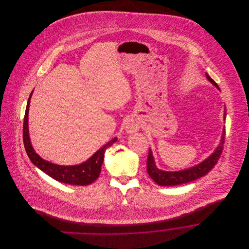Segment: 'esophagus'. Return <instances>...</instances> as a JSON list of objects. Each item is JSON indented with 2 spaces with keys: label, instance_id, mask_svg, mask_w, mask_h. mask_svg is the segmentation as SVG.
<instances>
[{
  "label": "esophagus",
  "instance_id": "1",
  "mask_svg": "<svg viewBox=\"0 0 249 249\" xmlns=\"http://www.w3.org/2000/svg\"><path fill=\"white\" fill-rule=\"evenodd\" d=\"M124 127H125V130L127 133H134L136 131L139 130V123L134 120V119H128L126 122H125V124H124Z\"/></svg>",
  "mask_w": 249,
  "mask_h": 249
}]
</instances>
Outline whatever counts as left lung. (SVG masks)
<instances>
[{
    "label": "left lung",
    "instance_id": "1",
    "mask_svg": "<svg viewBox=\"0 0 249 249\" xmlns=\"http://www.w3.org/2000/svg\"><path fill=\"white\" fill-rule=\"evenodd\" d=\"M207 79L214 85L218 90L217 84L214 82L213 78L206 73ZM225 111H224V120H225ZM224 139H225V128H223L222 131V136L220 139V142L218 146L215 148V150L213 153L205 159L203 162L199 163L198 165H196L195 167H192L187 170L179 171V172H166L158 169L155 165L154 158L152 155L151 150H148V156H147V161H146V171L148 176L153 179L155 183H157L160 186H178L181 184H185L191 181H194L196 179L202 178L206 176L213 167L217 163L220 154L223 149V143H224Z\"/></svg>",
    "mask_w": 249,
    "mask_h": 249
}]
</instances>
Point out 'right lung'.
Returning a JSON list of instances; mask_svg holds the SVG:
<instances>
[{
  "mask_svg": "<svg viewBox=\"0 0 249 249\" xmlns=\"http://www.w3.org/2000/svg\"><path fill=\"white\" fill-rule=\"evenodd\" d=\"M32 95H33V92L31 93L28 101L25 118H24V124H23L24 145L31 161L34 163V165H36L38 169L43 171L46 175H48L49 177L61 183H66L69 185H80V186H86L93 183L100 177L102 164L104 162L105 152L107 147L111 146L114 142H116L117 138H114L110 142H107V144H105L102 148H100L87 161L79 165L60 166V165H55L44 160L36 153V150L34 149L30 140V135H29L28 117H29V108H30Z\"/></svg>",
  "mask_w": 249,
  "mask_h": 249,
  "instance_id": "right-lung-1",
  "label": "right lung"
}]
</instances>
